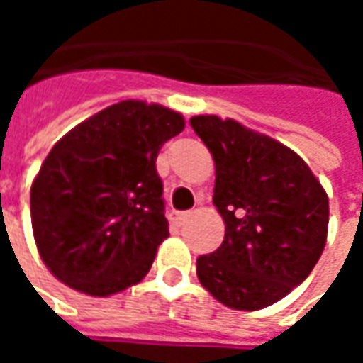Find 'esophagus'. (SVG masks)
<instances>
[{
	"label": "esophagus",
	"mask_w": 363,
	"mask_h": 363,
	"mask_svg": "<svg viewBox=\"0 0 363 363\" xmlns=\"http://www.w3.org/2000/svg\"><path fill=\"white\" fill-rule=\"evenodd\" d=\"M189 216H190L189 212H177V210H173V212L169 213V220H171V223H173L174 228H181Z\"/></svg>",
	"instance_id": "obj_1"
}]
</instances>
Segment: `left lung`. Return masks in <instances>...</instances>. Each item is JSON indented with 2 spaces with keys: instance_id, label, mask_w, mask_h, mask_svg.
<instances>
[{
  "instance_id": "obj_1",
  "label": "left lung",
  "mask_w": 363,
  "mask_h": 363,
  "mask_svg": "<svg viewBox=\"0 0 363 363\" xmlns=\"http://www.w3.org/2000/svg\"><path fill=\"white\" fill-rule=\"evenodd\" d=\"M190 124L216 163L213 206L225 221L218 251L196 260L220 303L257 311L311 274L327 243L328 196L296 151L216 114Z\"/></svg>"
}]
</instances>
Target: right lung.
<instances>
[{
    "label": "right lung",
    "instance_id": "obj_1",
    "mask_svg": "<svg viewBox=\"0 0 363 363\" xmlns=\"http://www.w3.org/2000/svg\"><path fill=\"white\" fill-rule=\"evenodd\" d=\"M184 130L179 112L122 101L69 130L30 186L40 259L60 281L106 297L150 272L169 237L161 145Z\"/></svg>",
    "mask_w": 363,
    "mask_h": 363
}]
</instances>
